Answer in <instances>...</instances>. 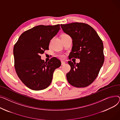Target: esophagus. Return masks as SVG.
Instances as JSON below:
<instances>
[{"label":"esophagus","mask_w":120,"mask_h":120,"mask_svg":"<svg viewBox=\"0 0 120 120\" xmlns=\"http://www.w3.org/2000/svg\"><path fill=\"white\" fill-rule=\"evenodd\" d=\"M61 65H64L65 64V61H61Z\"/></svg>","instance_id":"esophagus-1"}]
</instances>
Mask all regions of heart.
<instances>
[{
  "mask_svg": "<svg viewBox=\"0 0 120 120\" xmlns=\"http://www.w3.org/2000/svg\"><path fill=\"white\" fill-rule=\"evenodd\" d=\"M68 36V35H66V34H64V35H63L62 36ZM64 55H63V54H61V55H59V57L60 58H64Z\"/></svg>",
  "mask_w": 120,
  "mask_h": 120,
  "instance_id": "b5f03b06",
  "label": "heart"
}]
</instances>
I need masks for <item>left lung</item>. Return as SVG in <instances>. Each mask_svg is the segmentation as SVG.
<instances>
[{"instance_id":"obj_1","label":"left lung","mask_w":120,"mask_h":120,"mask_svg":"<svg viewBox=\"0 0 120 120\" xmlns=\"http://www.w3.org/2000/svg\"><path fill=\"white\" fill-rule=\"evenodd\" d=\"M63 31L73 40L69 59H80L79 63L68 61L71 70L66 74L71 85L77 88L88 86L96 79L104 62L102 40L93 28L83 23L60 25Z\"/></svg>"}]
</instances>
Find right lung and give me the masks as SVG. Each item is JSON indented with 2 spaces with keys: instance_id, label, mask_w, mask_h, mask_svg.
<instances>
[{
  "instance_id": "add662e5",
  "label": "right lung",
  "mask_w": 120,
  "mask_h": 120,
  "mask_svg": "<svg viewBox=\"0 0 120 120\" xmlns=\"http://www.w3.org/2000/svg\"><path fill=\"white\" fill-rule=\"evenodd\" d=\"M60 30L59 24L34 26L21 34L14 46L17 75L25 85L32 90L47 88L51 83L55 70L61 65L57 58L53 57L45 62L40 56L48 50L50 40Z\"/></svg>"
}]
</instances>
